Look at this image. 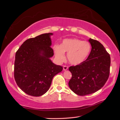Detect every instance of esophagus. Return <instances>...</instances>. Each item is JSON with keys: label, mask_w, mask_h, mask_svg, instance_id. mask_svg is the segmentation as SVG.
<instances>
[{"label": "esophagus", "mask_w": 120, "mask_h": 120, "mask_svg": "<svg viewBox=\"0 0 120 120\" xmlns=\"http://www.w3.org/2000/svg\"><path fill=\"white\" fill-rule=\"evenodd\" d=\"M68 66H64V67H63V69H64V70H67L68 69Z\"/></svg>", "instance_id": "obj_1"}]
</instances>
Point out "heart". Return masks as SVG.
Wrapping results in <instances>:
<instances>
[{
  "instance_id": "heart-1",
  "label": "heart",
  "mask_w": 120,
  "mask_h": 120,
  "mask_svg": "<svg viewBox=\"0 0 120 120\" xmlns=\"http://www.w3.org/2000/svg\"><path fill=\"white\" fill-rule=\"evenodd\" d=\"M53 49L57 59L61 61L67 53V59L72 65H78L82 63L88 57L91 51L89 42L82 41L78 38H66L62 41L61 45H54Z\"/></svg>"
}]
</instances>
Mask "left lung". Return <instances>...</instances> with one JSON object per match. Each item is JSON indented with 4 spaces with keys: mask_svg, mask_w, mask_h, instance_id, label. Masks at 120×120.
Returning a JSON list of instances; mask_svg holds the SVG:
<instances>
[{
    "mask_svg": "<svg viewBox=\"0 0 120 120\" xmlns=\"http://www.w3.org/2000/svg\"><path fill=\"white\" fill-rule=\"evenodd\" d=\"M92 50L87 59L80 64L71 66L72 77L68 85L72 92L80 96L91 94L100 89L109 77V54L98 41L89 38Z\"/></svg>",
    "mask_w": 120,
    "mask_h": 120,
    "instance_id": "1",
    "label": "left lung"
}]
</instances>
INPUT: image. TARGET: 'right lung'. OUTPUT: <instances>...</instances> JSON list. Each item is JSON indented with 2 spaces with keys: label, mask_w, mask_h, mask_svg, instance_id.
Instances as JSON below:
<instances>
[{
  "label": "right lung",
  "mask_w": 120,
  "mask_h": 120,
  "mask_svg": "<svg viewBox=\"0 0 120 120\" xmlns=\"http://www.w3.org/2000/svg\"><path fill=\"white\" fill-rule=\"evenodd\" d=\"M52 33L29 38L16 52L14 78L20 89L26 94L40 96L49 89L53 77L61 72V66L53 63L54 54L51 48Z\"/></svg>",
  "instance_id": "obj_1"
}]
</instances>
